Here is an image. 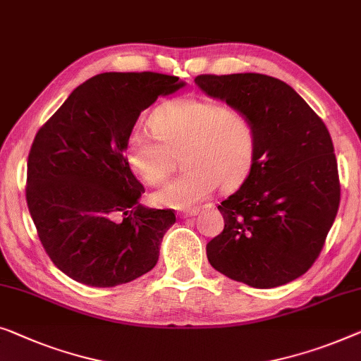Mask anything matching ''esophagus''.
I'll return each instance as SVG.
<instances>
[{"label": "esophagus", "mask_w": 361, "mask_h": 361, "mask_svg": "<svg viewBox=\"0 0 361 361\" xmlns=\"http://www.w3.org/2000/svg\"><path fill=\"white\" fill-rule=\"evenodd\" d=\"M198 208H192V210H185V212H180L179 216L180 218H192V216H197L198 215Z\"/></svg>", "instance_id": "34e87169"}]
</instances>
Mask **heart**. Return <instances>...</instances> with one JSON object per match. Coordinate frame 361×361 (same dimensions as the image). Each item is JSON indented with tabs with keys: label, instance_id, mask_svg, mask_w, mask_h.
Returning <instances> with one entry per match:
<instances>
[{
	"label": "heart",
	"instance_id": "1",
	"mask_svg": "<svg viewBox=\"0 0 361 361\" xmlns=\"http://www.w3.org/2000/svg\"><path fill=\"white\" fill-rule=\"evenodd\" d=\"M148 133L135 128L125 145V159L148 184L169 174L172 156L182 151L187 168L153 193V202L174 210H190L218 184L233 187L244 179L254 158L255 128L247 114L202 97H179L151 116Z\"/></svg>",
	"mask_w": 361,
	"mask_h": 361
}]
</instances>
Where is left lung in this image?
Wrapping results in <instances>:
<instances>
[{
	"mask_svg": "<svg viewBox=\"0 0 361 361\" xmlns=\"http://www.w3.org/2000/svg\"><path fill=\"white\" fill-rule=\"evenodd\" d=\"M195 85L247 114L255 128L249 174L218 205L224 229L207 244L208 262L254 288L290 283L314 264L338 210L331 135L305 99L276 78L200 75Z\"/></svg>",
	"mask_w": 361,
	"mask_h": 361,
	"instance_id": "1",
	"label": "left lung"
}]
</instances>
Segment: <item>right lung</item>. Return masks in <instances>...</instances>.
Masks as SVG:
<instances>
[{
  "label": "right lung",
  "instance_id": "obj_1",
  "mask_svg": "<svg viewBox=\"0 0 361 361\" xmlns=\"http://www.w3.org/2000/svg\"><path fill=\"white\" fill-rule=\"evenodd\" d=\"M161 73H101L82 82L35 135L25 200L51 262L96 288L154 267L172 210L140 205L145 187L125 159L140 114L184 87Z\"/></svg>",
  "mask_w": 361,
  "mask_h": 361
}]
</instances>
